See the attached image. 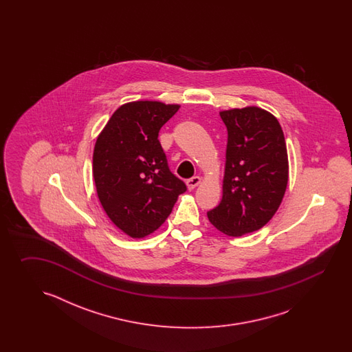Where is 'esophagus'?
<instances>
[{"label":"esophagus","instance_id":"esophagus-1","mask_svg":"<svg viewBox=\"0 0 352 352\" xmlns=\"http://www.w3.org/2000/svg\"><path fill=\"white\" fill-rule=\"evenodd\" d=\"M200 182H201V177H199V176H194V177L187 179V188H188V190H194L195 187L197 186Z\"/></svg>","mask_w":352,"mask_h":352}]
</instances>
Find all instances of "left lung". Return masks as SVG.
Returning a JSON list of instances; mask_svg holds the SVG:
<instances>
[{
  "label": "left lung",
  "instance_id": "left-lung-1",
  "mask_svg": "<svg viewBox=\"0 0 352 352\" xmlns=\"http://www.w3.org/2000/svg\"><path fill=\"white\" fill-rule=\"evenodd\" d=\"M228 129L223 199L208 217L219 232L241 236L276 214L288 184V155L277 118L258 107L220 112Z\"/></svg>",
  "mask_w": 352,
  "mask_h": 352
}]
</instances>
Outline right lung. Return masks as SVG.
Segmentation results:
<instances>
[{"label":"right lung","instance_id":"right-lung-1","mask_svg":"<svg viewBox=\"0 0 352 352\" xmlns=\"http://www.w3.org/2000/svg\"><path fill=\"white\" fill-rule=\"evenodd\" d=\"M179 108L156 100L126 103L98 135L93 177L99 201L113 224L132 238L157 230L186 191L158 141L160 129Z\"/></svg>","mask_w":352,"mask_h":352}]
</instances>
